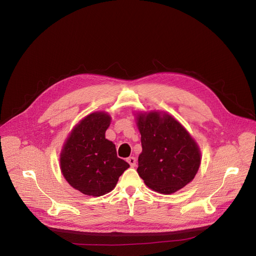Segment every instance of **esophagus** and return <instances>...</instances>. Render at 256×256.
<instances>
[{
	"label": "esophagus",
	"instance_id": "esophagus-1",
	"mask_svg": "<svg viewBox=\"0 0 256 256\" xmlns=\"http://www.w3.org/2000/svg\"><path fill=\"white\" fill-rule=\"evenodd\" d=\"M126 161L130 165V168H135L136 166V158L135 157H128L126 159Z\"/></svg>",
	"mask_w": 256,
	"mask_h": 256
}]
</instances>
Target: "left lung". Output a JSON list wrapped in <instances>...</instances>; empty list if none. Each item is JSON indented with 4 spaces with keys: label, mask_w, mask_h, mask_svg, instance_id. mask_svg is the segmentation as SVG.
Here are the masks:
<instances>
[{
    "label": "left lung",
    "mask_w": 256,
    "mask_h": 256,
    "mask_svg": "<svg viewBox=\"0 0 256 256\" xmlns=\"http://www.w3.org/2000/svg\"><path fill=\"white\" fill-rule=\"evenodd\" d=\"M142 152L137 172L152 190L172 194L190 183L201 164V150L188 130L165 112L136 115Z\"/></svg>",
    "instance_id": "left-lung-1"
}]
</instances>
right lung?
Instances as JSON below:
<instances>
[{"label": "right lung", "instance_id": "1", "mask_svg": "<svg viewBox=\"0 0 256 256\" xmlns=\"http://www.w3.org/2000/svg\"><path fill=\"white\" fill-rule=\"evenodd\" d=\"M112 117L97 110L82 118L64 142L60 168L66 181L84 194L112 192L130 164L117 157L115 144L106 138Z\"/></svg>", "mask_w": 256, "mask_h": 256}]
</instances>
